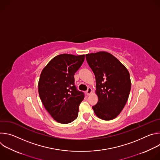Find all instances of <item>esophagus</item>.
Listing matches in <instances>:
<instances>
[{
  "label": "esophagus",
  "mask_w": 160,
  "mask_h": 160,
  "mask_svg": "<svg viewBox=\"0 0 160 160\" xmlns=\"http://www.w3.org/2000/svg\"><path fill=\"white\" fill-rule=\"evenodd\" d=\"M92 89L90 87H88V89H87V90L86 91V94H87L88 96H89V95L91 94V92H92Z\"/></svg>",
  "instance_id": "34e87169"
}]
</instances>
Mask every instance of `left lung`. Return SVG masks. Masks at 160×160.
Here are the masks:
<instances>
[{
  "label": "left lung",
  "instance_id": "8db88e82",
  "mask_svg": "<svg viewBox=\"0 0 160 160\" xmlns=\"http://www.w3.org/2000/svg\"><path fill=\"white\" fill-rule=\"evenodd\" d=\"M85 58L96 81L98 102L92 109L102 120L115 118L129 96L131 88L129 72L118 59L108 52L88 54Z\"/></svg>",
  "mask_w": 160,
  "mask_h": 160
}]
</instances>
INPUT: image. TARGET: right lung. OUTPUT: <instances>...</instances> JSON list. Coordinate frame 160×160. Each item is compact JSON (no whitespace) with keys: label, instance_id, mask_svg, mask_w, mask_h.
<instances>
[{"label":"right lung","instance_id":"1","mask_svg":"<svg viewBox=\"0 0 160 160\" xmlns=\"http://www.w3.org/2000/svg\"><path fill=\"white\" fill-rule=\"evenodd\" d=\"M85 55L62 54L45 66L38 82V94L46 110L60 123L66 124L78 117L79 105L85 95L75 85V73L84 61Z\"/></svg>","mask_w":160,"mask_h":160}]
</instances>
